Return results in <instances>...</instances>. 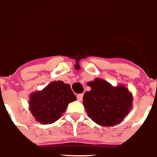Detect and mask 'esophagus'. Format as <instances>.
Wrapping results in <instances>:
<instances>
[{"instance_id":"esophagus-1","label":"esophagus","mask_w":157,"mask_h":157,"mask_svg":"<svg viewBox=\"0 0 157 157\" xmlns=\"http://www.w3.org/2000/svg\"><path fill=\"white\" fill-rule=\"evenodd\" d=\"M83 96H84V94H78L77 95V99H78V101H81L82 100H83Z\"/></svg>"}]
</instances>
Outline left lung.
Masks as SVG:
<instances>
[{
    "label": "left lung",
    "instance_id": "left-lung-1",
    "mask_svg": "<svg viewBox=\"0 0 157 157\" xmlns=\"http://www.w3.org/2000/svg\"><path fill=\"white\" fill-rule=\"evenodd\" d=\"M91 88L83 97V105L88 116L98 125L114 126L129 113L133 94L123 84L113 86L103 78L88 82Z\"/></svg>",
    "mask_w": 157,
    "mask_h": 157
}]
</instances>
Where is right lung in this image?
Returning <instances> with one entry per match:
<instances>
[{"instance_id": "right-lung-1", "label": "right lung", "mask_w": 157, "mask_h": 157, "mask_svg": "<svg viewBox=\"0 0 157 157\" xmlns=\"http://www.w3.org/2000/svg\"><path fill=\"white\" fill-rule=\"evenodd\" d=\"M76 101V96L68 84L53 81L42 90L31 93L29 110L39 123L51 124L58 120L65 112L69 103Z\"/></svg>"}]
</instances>
